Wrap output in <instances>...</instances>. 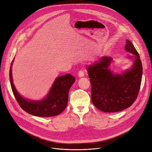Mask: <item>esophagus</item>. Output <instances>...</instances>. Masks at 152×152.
<instances>
[{
    "instance_id": "obj_1",
    "label": "esophagus",
    "mask_w": 152,
    "mask_h": 152,
    "mask_svg": "<svg viewBox=\"0 0 152 152\" xmlns=\"http://www.w3.org/2000/svg\"><path fill=\"white\" fill-rule=\"evenodd\" d=\"M84 76V71L81 70L78 72V76L80 77H82Z\"/></svg>"
}]
</instances>
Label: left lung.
Returning a JSON list of instances; mask_svg holds the SVG:
<instances>
[{"label":"left lung","mask_w":152,"mask_h":152,"mask_svg":"<svg viewBox=\"0 0 152 152\" xmlns=\"http://www.w3.org/2000/svg\"><path fill=\"white\" fill-rule=\"evenodd\" d=\"M125 49L133 56L130 69L123 74H114L109 67L113 58L103 56L87 68L91 84V100L104 113H115L131 106L139 92L142 77V64L134 45L127 39Z\"/></svg>","instance_id":"1"}]
</instances>
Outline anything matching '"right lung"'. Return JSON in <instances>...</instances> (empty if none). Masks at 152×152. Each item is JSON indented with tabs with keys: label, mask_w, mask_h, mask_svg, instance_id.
<instances>
[{
	"label": "right lung",
	"mask_w": 152,
	"mask_h": 152,
	"mask_svg": "<svg viewBox=\"0 0 152 152\" xmlns=\"http://www.w3.org/2000/svg\"><path fill=\"white\" fill-rule=\"evenodd\" d=\"M14 61V60H13ZM11 63L9 77L13 93L21 108L27 113L38 117H53L61 114L68 104V93L75 78L70 74L58 77L50 90L47 96L39 101H29L22 97L16 90L13 83Z\"/></svg>",
	"instance_id": "obj_1"
}]
</instances>
